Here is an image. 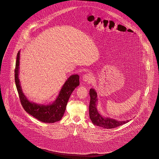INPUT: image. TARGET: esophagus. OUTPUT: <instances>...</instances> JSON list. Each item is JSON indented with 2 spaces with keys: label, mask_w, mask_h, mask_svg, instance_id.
I'll return each instance as SVG.
<instances>
[{
  "label": "esophagus",
  "mask_w": 159,
  "mask_h": 159,
  "mask_svg": "<svg viewBox=\"0 0 159 159\" xmlns=\"http://www.w3.org/2000/svg\"><path fill=\"white\" fill-rule=\"evenodd\" d=\"M82 79H83V80H84V82L89 83V82H91V81L92 80L93 75H92L91 74H85L84 75V76L82 77Z\"/></svg>",
  "instance_id": "esophagus-1"
}]
</instances>
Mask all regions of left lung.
Wrapping results in <instances>:
<instances>
[{"mask_svg": "<svg viewBox=\"0 0 159 159\" xmlns=\"http://www.w3.org/2000/svg\"><path fill=\"white\" fill-rule=\"evenodd\" d=\"M89 95L90 102L89 106V117L94 125L107 129H112L129 122L128 120L126 121H119L117 120L110 118L109 117L102 116L98 112L97 109L98 103L97 92L94 89L91 88L89 90Z\"/></svg>", "mask_w": 159, "mask_h": 159, "instance_id": "1", "label": "left lung"}]
</instances>
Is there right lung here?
I'll use <instances>...</instances> for the list:
<instances>
[{
  "mask_svg": "<svg viewBox=\"0 0 159 159\" xmlns=\"http://www.w3.org/2000/svg\"><path fill=\"white\" fill-rule=\"evenodd\" d=\"M20 51L17 54L16 68L14 71L15 83L20 100L25 111L37 120L42 122L52 123L61 120L70 97L75 88L79 85V75L73 74L66 80L56 99L51 103L47 105L38 104L30 102L22 91L19 79Z\"/></svg>",
  "mask_w": 159,
  "mask_h": 159,
  "instance_id": "add662e5",
  "label": "right lung"
}]
</instances>
